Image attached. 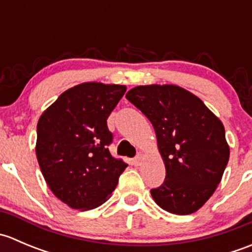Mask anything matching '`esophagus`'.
Returning a JSON list of instances; mask_svg holds the SVG:
<instances>
[{
  "label": "esophagus",
  "mask_w": 252,
  "mask_h": 252,
  "mask_svg": "<svg viewBox=\"0 0 252 252\" xmlns=\"http://www.w3.org/2000/svg\"><path fill=\"white\" fill-rule=\"evenodd\" d=\"M142 158H144L142 154H139L138 156H136L135 158L133 159V164H134V166H140L141 162H142Z\"/></svg>",
  "instance_id": "1"
}]
</instances>
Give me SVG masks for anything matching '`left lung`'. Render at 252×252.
I'll return each instance as SVG.
<instances>
[{
  "label": "left lung",
  "instance_id": "left-lung-1",
  "mask_svg": "<svg viewBox=\"0 0 252 252\" xmlns=\"http://www.w3.org/2000/svg\"><path fill=\"white\" fill-rule=\"evenodd\" d=\"M126 97L152 123L166 179L152 199L174 215H191L220 183L229 159L224 126L190 91L173 84L139 85Z\"/></svg>",
  "mask_w": 252,
  "mask_h": 252
}]
</instances>
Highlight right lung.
<instances>
[{"instance_id": "add662e5", "label": "right lung", "mask_w": 252, "mask_h": 252, "mask_svg": "<svg viewBox=\"0 0 252 252\" xmlns=\"http://www.w3.org/2000/svg\"><path fill=\"white\" fill-rule=\"evenodd\" d=\"M126 85L81 83L61 94L37 122L35 151L48 188L80 211L108 200L128 164L111 155L107 118Z\"/></svg>"}]
</instances>
